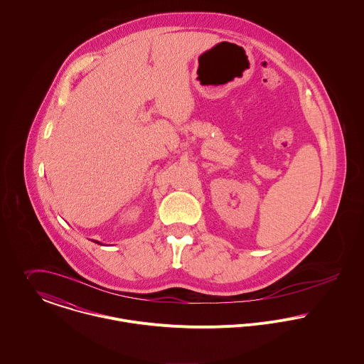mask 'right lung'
Instances as JSON below:
<instances>
[{
    "label": "right lung",
    "mask_w": 364,
    "mask_h": 364,
    "mask_svg": "<svg viewBox=\"0 0 364 364\" xmlns=\"http://www.w3.org/2000/svg\"><path fill=\"white\" fill-rule=\"evenodd\" d=\"M99 244H100V242H99Z\"/></svg>",
    "instance_id": "obj_1"
}]
</instances>
